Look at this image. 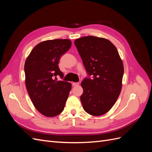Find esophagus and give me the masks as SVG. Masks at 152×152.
<instances>
[{"label": "esophagus", "mask_w": 152, "mask_h": 152, "mask_svg": "<svg viewBox=\"0 0 152 152\" xmlns=\"http://www.w3.org/2000/svg\"><path fill=\"white\" fill-rule=\"evenodd\" d=\"M79 85V82H73V83H72L73 86H78Z\"/></svg>", "instance_id": "obj_1"}]
</instances>
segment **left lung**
<instances>
[{"mask_svg":"<svg viewBox=\"0 0 152 152\" xmlns=\"http://www.w3.org/2000/svg\"><path fill=\"white\" fill-rule=\"evenodd\" d=\"M87 73L81 86L82 107L91 115L107 113L115 103L122 86L124 65L116 47L107 39L86 36L74 41Z\"/></svg>","mask_w":152,"mask_h":152,"instance_id":"1","label":"left lung"}]
</instances>
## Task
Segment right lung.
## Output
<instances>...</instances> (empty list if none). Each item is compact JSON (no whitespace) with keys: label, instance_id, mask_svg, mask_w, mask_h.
Segmentation results:
<instances>
[{"label":"right lung","instance_id":"1","mask_svg":"<svg viewBox=\"0 0 152 152\" xmlns=\"http://www.w3.org/2000/svg\"><path fill=\"white\" fill-rule=\"evenodd\" d=\"M71 45L69 39L45 40L36 45L26 59L27 91L35 108L45 117H53L63 111L71 91V83L54 79L63 77L58 65L59 59Z\"/></svg>","mask_w":152,"mask_h":152}]
</instances>
